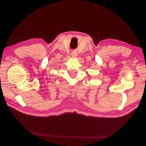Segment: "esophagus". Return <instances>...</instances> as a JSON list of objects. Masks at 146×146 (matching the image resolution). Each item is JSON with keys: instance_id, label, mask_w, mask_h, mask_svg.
Listing matches in <instances>:
<instances>
[{"instance_id": "esophagus-1", "label": "esophagus", "mask_w": 146, "mask_h": 146, "mask_svg": "<svg viewBox=\"0 0 146 146\" xmlns=\"http://www.w3.org/2000/svg\"><path fill=\"white\" fill-rule=\"evenodd\" d=\"M76 56H77V54L76 53V52H72V53H71V57L75 58Z\"/></svg>"}]
</instances>
